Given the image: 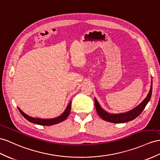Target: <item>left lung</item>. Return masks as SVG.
<instances>
[{"mask_svg":"<svg viewBox=\"0 0 160 160\" xmlns=\"http://www.w3.org/2000/svg\"><path fill=\"white\" fill-rule=\"evenodd\" d=\"M151 94H152V81H151V86L148 95H147V97L142 101V102L140 105H138L137 107L134 108L132 110H130V111L128 112L118 114L109 113L107 112H105V110L101 107V105H99V102L96 99V98H95V108L98 115H99L103 120L112 123H125L135 119V118H137L140 115L143 111V109L146 107L147 104L148 103V102L150 101Z\"/></svg>","mask_w":160,"mask_h":160,"instance_id":"1","label":"left lung"}]
</instances>
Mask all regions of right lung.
<instances>
[{
  "label": "right lung",
  "instance_id": "add662e5",
  "mask_svg": "<svg viewBox=\"0 0 160 160\" xmlns=\"http://www.w3.org/2000/svg\"><path fill=\"white\" fill-rule=\"evenodd\" d=\"M71 104H72V101L69 102V103L67 106L65 112L61 114V116H59V117H57L55 118H52V119H41V118H32L31 116L27 115V114H26L23 112H22V110L20 109V108H18V109L20 112V113H21L22 115L27 120H28L30 122L34 123V124H36L42 125V126H51V125L59 124V123L63 122L66 119V118L68 117L69 113H70Z\"/></svg>",
  "mask_w": 160,
  "mask_h": 160
}]
</instances>
